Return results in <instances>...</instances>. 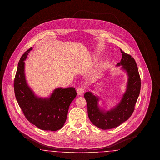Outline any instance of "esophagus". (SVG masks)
Instances as JSON below:
<instances>
[{
  "instance_id": "esophagus-1",
  "label": "esophagus",
  "mask_w": 160,
  "mask_h": 160,
  "mask_svg": "<svg viewBox=\"0 0 160 160\" xmlns=\"http://www.w3.org/2000/svg\"><path fill=\"white\" fill-rule=\"evenodd\" d=\"M84 92V88L83 87H80V88H78L77 89V94L78 95H83Z\"/></svg>"
}]
</instances>
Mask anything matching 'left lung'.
<instances>
[{"mask_svg": "<svg viewBox=\"0 0 160 160\" xmlns=\"http://www.w3.org/2000/svg\"><path fill=\"white\" fill-rule=\"evenodd\" d=\"M120 50L122 53V59L117 66H122L128 78L127 90L119 103L110 110L105 111L99 108L98 97L91 92H86L84 95L88 105L89 118L94 125L100 129H112L127 121L134 110L140 94L141 80L137 63L131 55Z\"/></svg>", "mask_w": 160, "mask_h": 160, "instance_id": "obj_1", "label": "left lung"}]
</instances>
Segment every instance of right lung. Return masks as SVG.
I'll return each instance as SVG.
<instances>
[{"label": "right lung", "instance_id": "1", "mask_svg": "<svg viewBox=\"0 0 160 160\" xmlns=\"http://www.w3.org/2000/svg\"><path fill=\"white\" fill-rule=\"evenodd\" d=\"M28 50L18 63L14 88L15 98L26 118L38 128L57 131L67 120L69 107L76 98L74 88H56L48 98L36 96L27 83L24 74V62L32 50Z\"/></svg>", "mask_w": 160, "mask_h": 160}]
</instances>
